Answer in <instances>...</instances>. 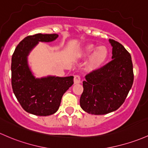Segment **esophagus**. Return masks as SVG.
<instances>
[{"instance_id":"34e87169","label":"esophagus","mask_w":148,"mask_h":148,"mask_svg":"<svg viewBox=\"0 0 148 148\" xmlns=\"http://www.w3.org/2000/svg\"><path fill=\"white\" fill-rule=\"evenodd\" d=\"M74 84H80V83H81V77H80V76H79V75H75V76H74Z\"/></svg>"}]
</instances>
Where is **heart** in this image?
Wrapping results in <instances>:
<instances>
[{
	"label": "heart",
	"mask_w": 148,
	"mask_h": 148,
	"mask_svg": "<svg viewBox=\"0 0 148 148\" xmlns=\"http://www.w3.org/2000/svg\"><path fill=\"white\" fill-rule=\"evenodd\" d=\"M90 53L92 54L89 57L86 64L89 69H97L103 65L109 56V50L105 45L96 47L93 44H89L84 47L82 53L84 56H88Z\"/></svg>",
	"instance_id": "b5f03b06"
}]
</instances>
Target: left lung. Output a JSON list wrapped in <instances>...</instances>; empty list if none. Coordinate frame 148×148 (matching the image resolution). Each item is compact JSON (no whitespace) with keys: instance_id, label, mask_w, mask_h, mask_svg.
Wrapping results in <instances>:
<instances>
[{"instance_id":"obj_1","label":"left lung","mask_w":148,"mask_h":148,"mask_svg":"<svg viewBox=\"0 0 148 148\" xmlns=\"http://www.w3.org/2000/svg\"><path fill=\"white\" fill-rule=\"evenodd\" d=\"M112 47V60L86 76L80 98L83 110L91 114H105L124 103L134 82L131 55L119 42L109 39Z\"/></svg>"}]
</instances>
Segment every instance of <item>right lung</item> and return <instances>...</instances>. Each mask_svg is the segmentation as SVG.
I'll return each instance as SVG.
<instances>
[{"label":"right lung","instance_id":"add662e5","mask_svg":"<svg viewBox=\"0 0 148 148\" xmlns=\"http://www.w3.org/2000/svg\"><path fill=\"white\" fill-rule=\"evenodd\" d=\"M58 35L37 34L28 36L17 45L12 57V87L22 108L37 116L56 113L63 94L74 84V77L48 76L36 78L28 63V56L38 42H51Z\"/></svg>","mask_w":148,"mask_h":148}]
</instances>
